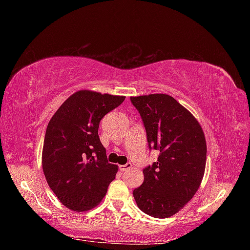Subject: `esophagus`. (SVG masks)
<instances>
[{"label":"esophagus","instance_id":"esophagus-1","mask_svg":"<svg viewBox=\"0 0 250 250\" xmlns=\"http://www.w3.org/2000/svg\"><path fill=\"white\" fill-rule=\"evenodd\" d=\"M120 171L122 172H125L128 171V169H130L132 167V164L131 163H126V164H124V166H120Z\"/></svg>","mask_w":250,"mask_h":250}]
</instances>
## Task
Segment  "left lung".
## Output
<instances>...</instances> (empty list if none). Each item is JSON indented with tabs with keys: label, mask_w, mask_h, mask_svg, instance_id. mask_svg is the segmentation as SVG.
<instances>
[{
	"label": "left lung",
	"mask_w": 250,
	"mask_h": 250,
	"mask_svg": "<svg viewBox=\"0 0 250 250\" xmlns=\"http://www.w3.org/2000/svg\"><path fill=\"white\" fill-rule=\"evenodd\" d=\"M158 161L143 169L144 182L134 189L139 208L155 218L176 214L198 191L204 176L206 140L199 121L168 94L131 97Z\"/></svg>",
	"instance_id": "8db88e82"
}]
</instances>
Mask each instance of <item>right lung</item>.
<instances>
[{
	"label": "right lung",
	"instance_id": "right-lung-1",
	"mask_svg": "<svg viewBox=\"0 0 250 250\" xmlns=\"http://www.w3.org/2000/svg\"><path fill=\"white\" fill-rule=\"evenodd\" d=\"M125 99L79 90L63 102L47 125L43 172L50 189L71 210L94 208L116 177L118 166L108 163L98 130L101 119Z\"/></svg>",
	"mask_w": 250,
	"mask_h": 250
}]
</instances>
